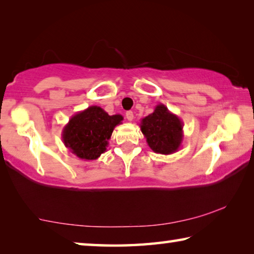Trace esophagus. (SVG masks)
Listing matches in <instances>:
<instances>
[{"instance_id": "34e87169", "label": "esophagus", "mask_w": 254, "mask_h": 254, "mask_svg": "<svg viewBox=\"0 0 254 254\" xmlns=\"http://www.w3.org/2000/svg\"><path fill=\"white\" fill-rule=\"evenodd\" d=\"M126 117L127 119V121H132L133 118H134V115H133V112L132 111H127L126 113Z\"/></svg>"}]
</instances>
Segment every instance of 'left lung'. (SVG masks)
<instances>
[{
    "label": "left lung",
    "mask_w": 254,
    "mask_h": 254,
    "mask_svg": "<svg viewBox=\"0 0 254 254\" xmlns=\"http://www.w3.org/2000/svg\"><path fill=\"white\" fill-rule=\"evenodd\" d=\"M183 127L182 120L161 103L140 123L141 132L147 139L148 145L153 152L160 154L178 151L184 139Z\"/></svg>",
    "instance_id": "8db88e82"
}]
</instances>
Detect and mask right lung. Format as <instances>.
<instances>
[{
  "instance_id": "add662e5",
  "label": "right lung",
  "mask_w": 254,
  "mask_h": 254,
  "mask_svg": "<svg viewBox=\"0 0 254 254\" xmlns=\"http://www.w3.org/2000/svg\"><path fill=\"white\" fill-rule=\"evenodd\" d=\"M122 121L121 114L109 115L100 106H89L70 118L63 130V142L79 159L96 160L106 151L112 132Z\"/></svg>"
}]
</instances>
